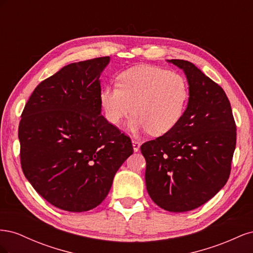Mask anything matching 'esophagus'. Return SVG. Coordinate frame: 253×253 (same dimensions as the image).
<instances>
[{"mask_svg": "<svg viewBox=\"0 0 253 253\" xmlns=\"http://www.w3.org/2000/svg\"><path fill=\"white\" fill-rule=\"evenodd\" d=\"M132 143H133V149H134V151H135V152L138 151L139 148H140V144H141L140 140L134 138V139H132Z\"/></svg>", "mask_w": 253, "mask_h": 253, "instance_id": "esophagus-1", "label": "esophagus"}]
</instances>
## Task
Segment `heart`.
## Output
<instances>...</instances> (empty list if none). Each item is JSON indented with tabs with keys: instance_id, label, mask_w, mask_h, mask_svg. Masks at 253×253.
<instances>
[{
	"instance_id": "obj_1",
	"label": "heart",
	"mask_w": 253,
	"mask_h": 253,
	"mask_svg": "<svg viewBox=\"0 0 253 253\" xmlns=\"http://www.w3.org/2000/svg\"><path fill=\"white\" fill-rule=\"evenodd\" d=\"M186 78L157 66L128 68L117 78L116 86H106L100 94L105 117L119 125L128 114L133 132L148 129L152 135L166 134L181 119L189 100Z\"/></svg>"
}]
</instances>
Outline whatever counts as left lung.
Returning a JSON list of instances; mask_svg holds the SVG:
<instances>
[{"instance_id": "8db88e82", "label": "left lung", "mask_w": 253, "mask_h": 253, "mask_svg": "<svg viewBox=\"0 0 253 253\" xmlns=\"http://www.w3.org/2000/svg\"><path fill=\"white\" fill-rule=\"evenodd\" d=\"M185 72L189 102L171 131L141 144L145 186L152 201L170 212L198 208L223 188L231 171L236 126L217 83L193 63L172 59Z\"/></svg>"}]
</instances>
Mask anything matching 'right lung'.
<instances>
[{
	"instance_id": "obj_1",
	"label": "right lung",
	"mask_w": 253,
	"mask_h": 253,
	"mask_svg": "<svg viewBox=\"0 0 253 253\" xmlns=\"http://www.w3.org/2000/svg\"><path fill=\"white\" fill-rule=\"evenodd\" d=\"M109 62L100 57L61 68L35 88L21 115L23 173L61 210L100 205L134 152L131 138L101 115L99 78Z\"/></svg>"
}]
</instances>
